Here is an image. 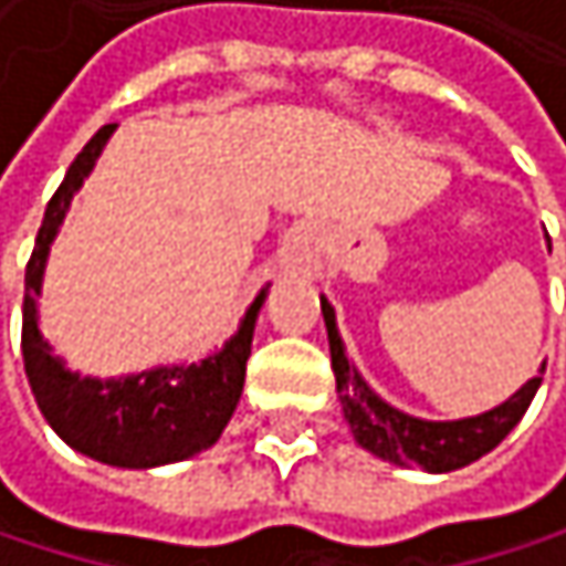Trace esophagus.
<instances>
[{
    "mask_svg": "<svg viewBox=\"0 0 566 566\" xmlns=\"http://www.w3.org/2000/svg\"><path fill=\"white\" fill-rule=\"evenodd\" d=\"M279 269L284 275H311L317 269V242L307 229H294L287 232L279 249Z\"/></svg>",
    "mask_w": 566,
    "mask_h": 566,
    "instance_id": "34e87169",
    "label": "esophagus"
}]
</instances>
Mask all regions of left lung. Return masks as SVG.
<instances>
[{
  "label": "left lung",
  "instance_id": "1",
  "mask_svg": "<svg viewBox=\"0 0 566 566\" xmlns=\"http://www.w3.org/2000/svg\"><path fill=\"white\" fill-rule=\"evenodd\" d=\"M547 249H551V239H547ZM321 314H324V324H327L337 399H340L344 419L350 422V432H354L357 446L367 449L370 455L384 459V462H394L399 469L416 465V469L442 475V472H455V469L472 465L475 459L492 452L521 422V416L527 412L531 399L541 387V377H544V364H541L537 377H531L505 402H499V406H492V409H485L479 416L419 419V416H409V412L390 406L360 377V370L347 360V347H344L340 331H337V314H334L327 297H321Z\"/></svg>",
  "mask_w": 566,
  "mask_h": 566
}]
</instances>
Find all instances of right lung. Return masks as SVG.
<instances>
[{"instance_id":"right-lung-1","label":"right lung","mask_w":566,"mask_h":566,"mask_svg":"<svg viewBox=\"0 0 566 566\" xmlns=\"http://www.w3.org/2000/svg\"><path fill=\"white\" fill-rule=\"evenodd\" d=\"M117 124H104L74 157L64 182L52 196L35 252L25 269L22 304V357L29 387L49 426L81 455L114 469H157L192 459L219 442L245 387V364L252 334L265 304L269 284L255 294L239 331L196 364L150 367L127 377H84L55 357L39 327V294L57 229L71 209L74 192L91 176Z\"/></svg>"}]
</instances>
